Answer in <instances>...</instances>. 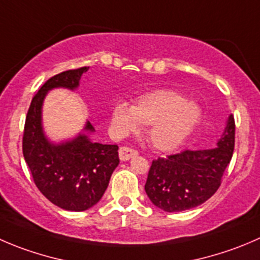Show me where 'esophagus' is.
Masks as SVG:
<instances>
[{"instance_id": "esophagus-1", "label": "esophagus", "mask_w": 260, "mask_h": 260, "mask_svg": "<svg viewBox=\"0 0 260 260\" xmlns=\"http://www.w3.org/2000/svg\"><path fill=\"white\" fill-rule=\"evenodd\" d=\"M138 152L136 150H133V148H129V147H120L119 148V158L122 161H127L129 160V158L135 157V156H137Z\"/></svg>"}]
</instances>
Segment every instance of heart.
<instances>
[{"label":"heart","mask_w":260,"mask_h":260,"mask_svg":"<svg viewBox=\"0 0 260 260\" xmlns=\"http://www.w3.org/2000/svg\"><path fill=\"white\" fill-rule=\"evenodd\" d=\"M201 117L202 112L196 103L168 89L147 92L138 98L135 105L117 103L110 114L114 132L119 137L136 132L140 124L150 125L148 141L162 152L180 147L198 127Z\"/></svg>","instance_id":"obj_1"}]
</instances>
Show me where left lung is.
Segmentation results:
<instances>
[{"mask_svg":"<svg viewBox=\"0 0 260 260\" xmlns=\"http://www.w3.org/2000/svg\"><path fill=\"white\" fill-rule=\"evenodd\" d=\"M234 145L235 122L230 114L216 147L183 151L152 161L145 184L152 205L165 212H181L205 203L221 185Z\"/></svg>","mask_w":260,"mask_h":260,"instance_id":"left-lung-1","label":"left lung"}]
</instances>
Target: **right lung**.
<instances>
[{
  "mask_svg": "<svg viewBox=\"0 0 260 260\" xmlns=\"http://www.w3.org/2000/svg\"><path fill=\"white\" fill-rule=\"evenodd\" d=\"M87 71L89 67L64 71L40 87L30 104L22 138V153L35 185L53 205L74 212L89 210L102 200L119 164L118 146L94 142L89 120L75 137L50 140L43 125V104L54 89L76 91Z\"/></svg>",
  "mask_w": 260,
  "mask_h": 260,
  "instance_id": "obj_1",
  "label": "right lung"
}]
</instances>
